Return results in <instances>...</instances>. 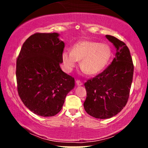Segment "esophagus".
Returning <instances> with one entry per match:
<instances>
[{"instance_id":"obj_1","label":"esophagus","mask_w":148,"mask_h":148,"mask_svg":"<svg viewBox=\"0 0 148 148\" xmlns=\"http://www.w3.org/2000/svg\"><path fill=\"white\" fill-rule=\"evenodd\" d=\"M76 85H77V86H82L83 82L81 81H80V80H76Z\"/></svg>"}]
</instances>
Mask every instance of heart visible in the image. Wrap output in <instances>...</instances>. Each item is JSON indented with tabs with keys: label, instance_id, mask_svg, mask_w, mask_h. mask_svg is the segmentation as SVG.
Wrapping results in <instances>:
<instances>
[{
	"label": "heart",
	"instance_id": "heart-1",
	"mask_svg": "<svg viewBox=\"0 0 148 148\" xmlns=\"http://www.w3.org/2000/svg\"><path fill=\"white\" fill-rule=\"evenodd\" d=\"M111 56V49L107 44L82 40L74 45L71 51L62 52V62L64 71L71 72L81 60V69L89 75H95L106 68Z\"/></svg>",
	"mask_w": 148,
	"mask_h": 148
}]
</instances>
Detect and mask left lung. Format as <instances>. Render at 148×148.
<instances>
[{"instance_id": "1", "label": "left lung", "mask_w": 148, "mask_h": 148, "mask_svg": "<svg viewBox=\"0 0 148 148\" xmlns=\"http://www.w3.org/2000/svg\"><path fill=\"white\" fill-rule=\"evenodd\" d=\"M106 37L116 49V56L106 69L84 84L87 92L85 110L100 119L112 118L123 109L128 101L134 74L133 61L127 46L111 35Z\"/></svg>"}]
</instances>
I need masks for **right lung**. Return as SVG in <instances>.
I'll return each mask as SVG.
<instances>
[{
  "instance_id": "right-lung-1",
  "label": "right lung",
  "mask_w": 148,
  "mask_h": 148,
  "mask_svg": "<svg viewBox=\"0 0 148 148\" xmlns=\"http://www.w3.org/2000/svg\"><path fill=\"white\" fill-rule=\"evenodd\" d=\"M56 33L32 35L23 44L16 59L18 94L28 109L43 117L62 109L74 79L62 72L64 43Z\"/></svg>"
}]
</instances>
